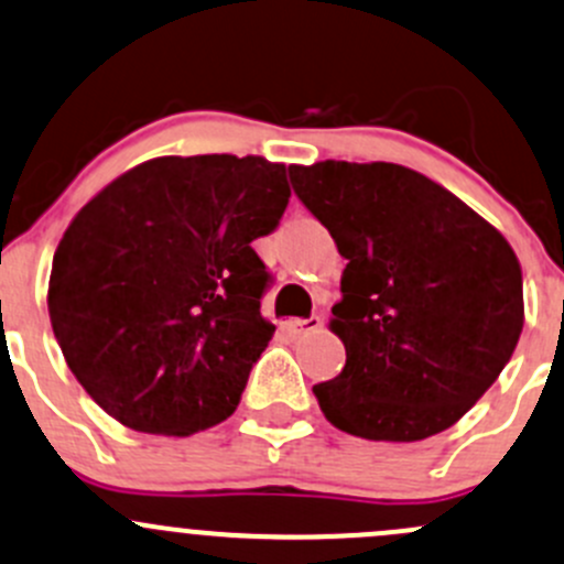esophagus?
Instances as JSON below:
<instances>
[{
  "mask_svg": "<svg viewBox=\"0 0 564 564\" xmlns=\"http://www.w3.org/2000/svg\"><path fill=\"white\" fill-rule=\"evenodd\" d=\"M322 327V316H307V318H289L286 329L292 332L294 337L297 335H307V332Z\"/></svg>",
  "mask_w": 564,
  "mask_h": 564,
  "instance_id": "34e87169",
  "label": "esophagus"
}]
</instances>
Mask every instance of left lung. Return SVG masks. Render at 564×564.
Returning a JSON list of instances; mask_svg holds the SVG:
<instances>
[{
    "instance_id": "8db88e82",
    "label": "left lung",
    "mask_w": 564,
    "mask_h": 564,
    "mask_svg": "<svg viewBox=\"0 0 564 564\" xmlns=\"http://www.w3.org/2000/svg\"><path fill=\"white\" fill-rule=\"evenodd\" d=\"M300 203L329 229L343 300L332 332L346 367L316 383L337 430L411 443L459 422L524 327L513 248L452 192L389 162L289 167Z\"/></svg>"
}]
</instances>
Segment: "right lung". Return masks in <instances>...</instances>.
I'll list each match as a JSON object with an SVG mask.
<instances>
[{
	"label": "right lung",
	"instance_id": "add662e5",
	"mask_svg": "<svg viewBox=\"0 0 564 564\" xmlns=\"http://www.w3.org/2000/svg\"><path fill=\"white\" fill-rule=\"evenodd\" d=\"M283 164L162 156L129 170L69 224L47 313L69 370L112 419L194 435L235 413L275 327L253 251L286 210Z\"/></svg>",
	"mask_w": 564,
	"mask_h": 564
}]
</instances>
